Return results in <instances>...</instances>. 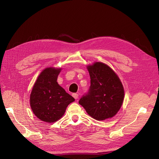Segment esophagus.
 I'll return each mask as SVG.
<instances>
[{"label":"esophagus","instance_id":"1","mask_svg":"<svg viewBox=\"0 0 159 159\" xmlns=\"http://www.w3.org/2000/svg\"><path fill=\"white\" fill-rule=\"evenodd\" d=\"M72 96H73V97H74V98H75V99H77L78 98H79V95H78L77 93H73V94H72Z\"/></svg>","mask_w":159,"mask_h":159}]
</instances>
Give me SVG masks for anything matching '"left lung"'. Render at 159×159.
Masks as SVG:
<instances>
[{
    "mask_svg": "<svg viewBox=\"0 0 159 159\" xmlns=\"http://www.w3.org/2000/svg\"><path fill=\"white\" fill-rule=\"evenodd\" d=\"M91 85L89 92L79 100L87 114L96 120L114 117L120 111L124 98L122 83L117 74L102 62L87 66Z\"/></svg>",
    "mask_w": 159,
    "mask_h": 159,
    "instance_id": "8db88e82",
    "label": "left lung"
}]
</instances>
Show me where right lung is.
<instances>
[{"label":"right lung","mask_w":159,"mask_h":159,"mask_svg":"<svg viewBox=\"0 0 159 159\" xmlns=\"http://www.w3.org/2000/svg\"><path fill=\"white\" fill-rule=\"evenodd\" d=\"M61 68L46 67L39 74L30 95V105L35 116L48 123L62 117L74 98L57 82Z\"/></svg>","instance_id":"1"}]
</instances>
